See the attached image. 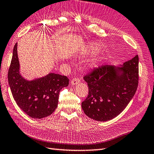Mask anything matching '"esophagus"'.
<instances>
[{
	"label": "esophagus",
	"mask_w": 154,
	"mask_h": 154,
	"mask_svg": "<svg viewBox=\"0 0 154 154\" xmlns=\"http://www.w3.org/2000/svg\"><path fill=\"white\" fill-rule=\"evenodd\" d=\"M80 82V80L79 78H73V79L71 81V84L72 85H78Z\"/></svg>",
	"instance_id": "obj_1"
}]
</instances>
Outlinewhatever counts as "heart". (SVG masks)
<instances>
[{
    "label": "heart",
    "mask_w": 154,
    "mask_h": 154,
    "mask_svg": "<svg viewBox=\"0 0 154 154\" xmlns=\"http://www.w3.org/2000/svg\"><path fill=\"white\" fill-rule=\"evenodd\" d=\"M98 45L97 44H96V43H92V44L90 45L89 47H88L87 49H86V52H90L91 53H94L95 52H96V51L98 50ZM97 60H96V59H93V60H92L89 63V66L91 67V68H94V67H96L97 65Z\"/></svg>",
    "instance_id": "1"
}]
</instances>
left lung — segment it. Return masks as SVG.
<instances>
[{"mask_svg": "<svg viewBox=\"0 0 154 154\" xmlns=\"http://www.w3.org/2000/svg\"><path fill=\"white\" fill-rule=\"evenodd\" d=\"M83 78L89 90L81 104L85 115L99 122L113 119L127 107L137 91L139 57L120 66H100Z\"/></svg>", "mask_w": 154, "mask_h": 154, "instance_id": "1", "label": "left lung"}]
</instances>
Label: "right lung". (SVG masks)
<instances>
[{"mask_svg":"<svg viewBox=\"0 0 154 154\" xmlns=\"http://www.w3.org/2000/svg\"><path fill=\"white\" fill-rule=\"evenodd\" d=\"M8 79L17 105L27 115L36 119L48 116L55 111L60 91L69 85L68 77L54 73L31 81L23 77L20 73L17 43L14 47Z\"/></svg>","mask_w":154,"mask_h":154,"instance_id":"add662e5","label":"right lung"}]
</instances>
